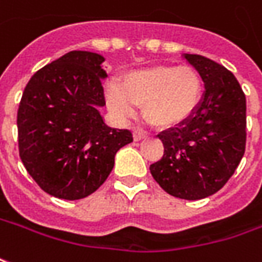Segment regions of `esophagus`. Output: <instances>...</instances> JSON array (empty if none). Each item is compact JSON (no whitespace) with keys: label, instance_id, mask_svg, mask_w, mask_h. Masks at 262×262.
<instances>
[{"label":"esophagus","instance_id":"obj_1","mask_svg":"<svg viewBox=\"0 0 262 262\" xmlns=\"http://www.w3.org/2000/svg\"><path fill=\"white\" fill-rule=\"evenodd\" d=\"M147 137V133H144L142 130H135L133 132V140L135 142H140V140H143Z\"/></svg>","mask_w":262,"mask_h":262}]
</instances>
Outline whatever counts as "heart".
<instances>
[{
	"label": "heart",
	"mask_w": 262,
	"mask_h": 262,
	"mask_svg": "<svg viewBox=\"0 0 262 262\" xmlns=\"http://www.w3.org/2000/svg\"><path fill=\"white\" fill-rule=\"evenodd\" d=\"M203 96V82L190 65H155L133 69L122 85L107 82L105 99L119 120L132 118L142 106L144 120L156 129H170L193 116Z\"/></svg>",
	"instance_id": "heart-1"
}]
</instances>
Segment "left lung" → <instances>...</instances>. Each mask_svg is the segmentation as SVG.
I'll list each match as a JSON object with an SVG mask.
<instances>
[{"instance_id":"8db88e82","label":"left lung","mask_w":262,"mask_h":262,"mask_svg":"<svg viewBox=\"0 0 262 262\" xmlns=\"http://www.w3.org/2000/svg\"><path fill=\"white\" fill-rule=\"evenodd\" d=\"M183 58L199 72L204 92L191 118L159 135L164 155L149 169L170 195L200 200L217 193L244 156L246 95L220 63L194 54Z\"/></svg>"}]
</instances>
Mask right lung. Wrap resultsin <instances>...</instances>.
Segmentation results:
<instances>
[{
	"label": "right lung",
	"instance_id": "obj_1",
	"mask_svg": "<svg viewBox=\"0 0 262 262\" xmlns=\"http://www.w3.org/2000/svg\"><path fill=\"white\" fill-rule=\"evenodd\" d=\"M105 58L71 51L29 79L18 109L19 156L48 194L79 200L95 193L115 166L129 130L105 123L102 68Z\"/></svg>",
	"mask_w": 262,
	"mask_h": 262
}]
</instances>
